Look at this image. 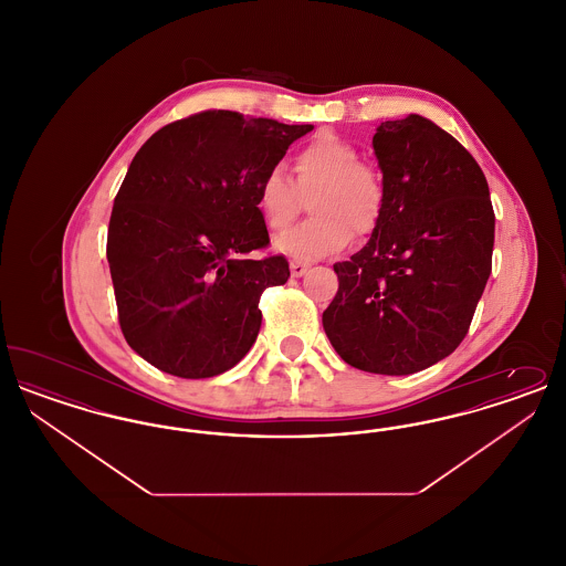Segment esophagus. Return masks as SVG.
I'll use <instances>...</instances> for the list:
<instances>
[{"label":"esophagus","mask_w":566,"mask_h":566,"mask_svg":"<svg viewBox=\"0 0 566 566\" xmlns=\"http://www.w3.org/2000/svg\"><path fill=\"white\" fill-rule=\"evenodd\" d=\"M307 270H310V263H303V261H293V263H291V273H293L295 277H301Z\"/></svg>","instance_id":"34e87169"}]
</instances>
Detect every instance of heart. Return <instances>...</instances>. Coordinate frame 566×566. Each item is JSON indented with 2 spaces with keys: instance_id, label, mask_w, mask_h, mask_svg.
<instances>
[{
  "instance_id": "b5f03b06",
  "label": "heart",
  "mask_w": 566,
  "mask_h": 566,
  "mask_svg": "<svg viewBox=\"0 0 566 566\" xmlns=\"http://www.w3.org/2000/svg\"><path fill=\"white\" fill-rule=\"evenodd\" d=\"M295 182L271 167L256 189V206L271 231H284L295 220L303 199H310L312 218L282 233L275 248L296 261H316L344 250L356 240L374 235L388 203L381 171L360 161L350 139L333 132L312 137L293 161Z\"/></svg>"
}]
</instances>
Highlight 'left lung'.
<instances>
[{"mask_svg":"<svg viewBox=\"0 0 566 566\" xmlns=\"http://www.w3.org/2000/svg\"><path fill=\"white\" fill-rule=\"evenodd\" d=\"M374 150L386 214L360 252L333 265L339 289L323 326L352 367L409 376L464 339L492 271L494 210L482 167L424 116L381 123Z\"/></svg>","mask_w":566,"mask_h":566,"instance_id":"8db88e82","label":"left lung"}]
</instances>
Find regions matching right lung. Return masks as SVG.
<instances>
[{"mask_svg": "<svg viewBox=\"0 0 566 566\" xmlns=\"http://www.w3.org/2000/svg\"><path fill=\"white\" fill-rule=\"evenodd\" d=\"M312 125L206 109L165 125L135 155L109 216V273L127 344L165 374L201 379L256 342L265 289L291 277L270 233L261 178Z\"/></svg>", "mask_w": 566, "mask_h": 566, "instance_id": "obj_1", "label": "right lung"}]
</instances>
